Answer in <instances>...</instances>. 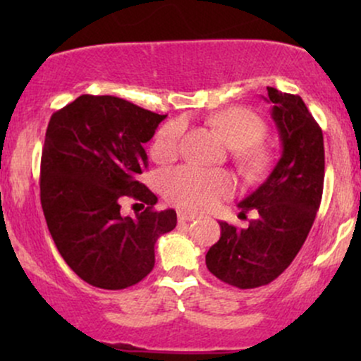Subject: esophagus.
<instances>
[{"label":"esophagus","mask_w":361,"mask_h":361,"mask_svg":"<svg viewBox=\"0 0 361 361\" xmlns=\"http://www.w3.org/2000/svg\"><path fill=\"white\" fill-rule=\"evenodd\" d=\"M198 219V214L190 212V210H178V221L180 222H190Z\"/></svg>","instance_id":"34e87169"}]
</instances>
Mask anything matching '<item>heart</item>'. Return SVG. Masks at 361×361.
Here are the masks:
<instances>
[{"label":"heart","mask_w":361,"mask_h":361,"mask_svg":"<svg viewBox=\"0 0 361 361\" xmlns=\"http://www.w3.org/2000/svg\"><path fill=\"white\" fill-rule=\"evenodd\" d=\"M214 127L224 135L229 146L238 149L239 159L251 169L267 164L268 154L258 144L264 134V123L251 110L234 106L219 111L212 117ZM185 135L183 120H173L159 128L152 142V154L157 159H171L181 149ZM163 190L173 204L193 210L217 205L234 192L233 176L215 169L181 166L163 175Z\"/></svg>","instance_id":"obj_1"}]
</instances>
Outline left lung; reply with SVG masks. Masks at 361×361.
Instances as JSON below:
<instances>
[{"instance_id": "left-lung-1", "label": "left lung", "mask_w": 361, "mask_h": 361, "mask_svg": "<svg viewBox=\"0 0 361 361\" xmlns=\"http://www.w3.org/2000/svg\"><path fill=\"white\" fill-rule=\"evenodd\" d=\"M271 118L279 128L281 156L270 176L238 207L256 210L246 229L221 222V239L205 256L209 271L238 288L268 285L288 268L321 205L324 139L297 94L268 86Z\"/></svg>"}]
</instances>
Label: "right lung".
Listing matches in <instances>:
<instances>
[{"mask_svg":"<svg viewBox=\"0 0 361 361\" xmlns=\"http://www.w3.org/2000/svg\"><path fill=\"white\" fill-rule=\"evenodd\" d=\"M164 118L122 98L81 94L49 122L40 161L45 221L68 267L93 287L122 290L146 279L156 241L176 227L175 210H152L157 197L139 181L144 144ZM126 196L148 209L123 218Z\"/></svg>","mask_w":361,"mask_h":361,"instance_id":"add662e5","label":"right lung"}]
</instances>
